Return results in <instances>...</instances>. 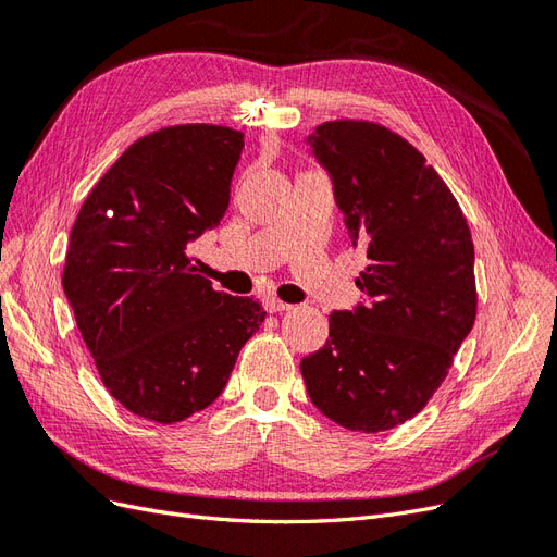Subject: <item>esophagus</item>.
Listing matches in <instances>:
<instances>
[{
	"label": "esophagus",
	"instance_id": "34e87169",
	"mask_svg": "<svg viewBox=\"0 0 557 557\" xmlns=\"http://www.w3.org/2000/svg\"><path fill=\"white\" fill-rule=\"evenodd\" d=\"M264 309H267L269 313H278V311H290L293 307L285 305V301H281V299H276V297H267V299H264Z\"/></svg>",
	"mask_w": 557,
	"mask_h": 557
}]
</instances>
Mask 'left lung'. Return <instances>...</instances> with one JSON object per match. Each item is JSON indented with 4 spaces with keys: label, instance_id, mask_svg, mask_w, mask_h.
<instances>
[{
    "label": "left lung",
    "instance_id": "8db88e82",
    "mask_svg": "<svg viewBox=\"0 0 557 557\" xmlns=\"http://www.w3.org/2000/svg\"><path fill=\"white\" fill-rule=\"evenodd\" d=\"M309 144L369 264L356 278L367 301L330 313L327 342L301 360V376L334 423L393 430L440 391L474 325V242L444 178L397 132L330 121Z\"/></svg>",
    "mask_w": 557,
    "mask_h": 557
}]
</instances>
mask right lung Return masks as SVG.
Listing matches in <instances>:
<instances>
[{
	"mask_svg": "<svg viewBox=\"0 0 557 557\" xmlns=\"http://www.w3.org/2000/svg\"><path fill=\"white\" fill-rule=\"evenodd\" d=\"M244 134L172 125L134 141L76 215L62 288L107 391L181 423L223 393L260 301L211 288L188 246L223 221Z\"/></svg>",
	"mask_w": 557,
	"mask_h": 557,
	"instance_id": "right-lung-1",
	"label": "right lung"
}]
</instances>
